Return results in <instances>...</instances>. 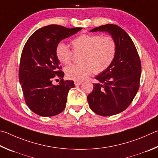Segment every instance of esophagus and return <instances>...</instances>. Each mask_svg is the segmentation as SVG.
Here are the masks:
<instances>
[{"label": "esophagus", "instance_id": "1", "mask_svg": "<svg viewBox=\"0 0 158 158\" xmlns=\"http://www.w3.org/2000/svg\"><path fill=\"white\" fill-rule=\"evenodd\" d=\"M82 81H74V84H75V85H81L82 84Z\"/></svg>", "mask_w": 158, "mask_h": 158}]
</instances>
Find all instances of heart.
<instances>
[{
    "label": "heart",
    "mask_w": 158,
    "mask_h": 158,
    "mask_svg": "<svg viewBox=\"0 0 158 158\" xmlns=\"http://www.w3.org/2000/svg\"><path fill=\"white\" fill-rule=\"evenodd\" d=\"M72 51L64 43L60 42L55 48V55L64 65L71 62L73 54H81L78 64L65 69L69 79L81 81L93 73H101L106 71L114 61L117 54V43L111 36L98 34H83L71 41Z\"/></svg>",
    "instance_id": "heart-1"
}]
</instances>
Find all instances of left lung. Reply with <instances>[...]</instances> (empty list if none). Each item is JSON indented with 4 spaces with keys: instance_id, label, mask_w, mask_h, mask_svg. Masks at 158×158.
<instances>
[{
    "instance_id": "8db88e82",
    "label": "left lung",
    "mask_w": 158,
    "mask_h": 158,
    "mask_svg": "<svg viewBox=\"0 0 158 158\" xmlns=\"http://www.w3.org/2000/svg\"><path fill=\"white\" fill-rule=\"evenodd\" d=\"M107 32L117 43V54L106 71L96 79L94 89L87 96L91 110L107 117L118 114L128 107L139 88L142 66L133 41L125 30L113 24L101 26L91 32Z\"/></svg>"
}]
</instances>
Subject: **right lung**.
I'll use <instances>...</instances> for the list:
<instances>
[{
    "instance_id": "right-lung-1",
    "label": "right lung",
    "mask_w": 158,
    "mask_h": 158,
    "mask_svg": "<svg viewBox=\"0 0 158 158\" xmlns=\"http://www.w3.org/2000/svg\"><path fill=\"white\" fill-rule=\"evenodd\" d=\"M82 27L67 28L50 25L38 29L26 41L21 52L19 70V81L26 103L33 112L41 117H52L66 107L73 81H64V72L55 55L57 44ZM61 79L59 85L52 81Z\"/></svg>"
}]
</instances>
